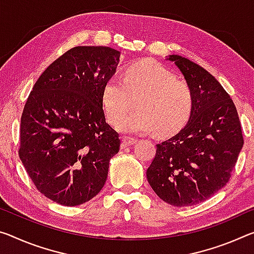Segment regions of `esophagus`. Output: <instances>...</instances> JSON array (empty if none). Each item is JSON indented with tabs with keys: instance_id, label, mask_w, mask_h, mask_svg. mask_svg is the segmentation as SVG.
Returning <instances> with one entry per match:
<instances>
[{
	"instance_id": "obj_1",
	"label": "esophagus",
	"mask_w": 254,
	"mask_h": 254,
	"mask_svg": "<svg viewBox=\"0 0 254 254\" xmlns=\"http://www.w3.org/2000/svg\"><path fill=\"white\" fill-rule=\"evenodd\" d=\"M135 142H136V139L131 138V136H124L122 139L123 146H131V144H134Z\"/></svg>"
}]
</instances>
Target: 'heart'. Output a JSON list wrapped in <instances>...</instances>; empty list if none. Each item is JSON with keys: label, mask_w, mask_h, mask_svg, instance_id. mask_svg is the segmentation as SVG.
I'll return each instance as SVG.
<instances>
[{"label": "heart", "mask_w": 254, "mask_h": 254, "mask_svg": "<svg viewBox=\"0 0 254 254\" xmlns=\"http://www.w3.org/2000/svg\"><path fill=\"white\" fill-rule=\"evenodd\" d=\"M135 98H138L139 111L121 121V131L150 133L157 130L160 134L173 133L185 126L194 105L190 87L154 61L134 63L126 70L123 78L112 75L106 80L103 104L108 121L119 123Z\"/></svg>", "instance_id": "b5f03b06"}]
</instances>
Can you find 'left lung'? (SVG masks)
<instances>
[{
	"label": "left lung",
	"mask_w": 254,
	"mask_h": 254,
	"mask_svg": "<svg viewBox=\"0 0 254 254\" xmlns=\"http://www.w3.org/2000/svg\"><path fill=\"white\" fill-rule=\"evenodd\" d=\"M168 60L182 72L194 105L187 126L156 144L147 179L165 202L188 207L227 184L244 140L234 103L215 76L182 56Z\"/></svg>",
	"instance_id": "8db88e82"
}]
</instances>
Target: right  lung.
<instances>
[{"instance_id":"obj_1","label":"right lung","mask_w":254,"mask_h":254,"mask_svg":"<svg viewBox=\"0 0 254 254\" xmlns=\"http://www.w3.org/2000/svg\"><path fill=\"white\" fill-rule=\"evenodd\" d=\"M120 52L76 46L39 76L20 124L19 157L37 190L62 206L97 195L108 165L120 150V134L106 122L103 89Z\"/></svg>"}]
</instances>
